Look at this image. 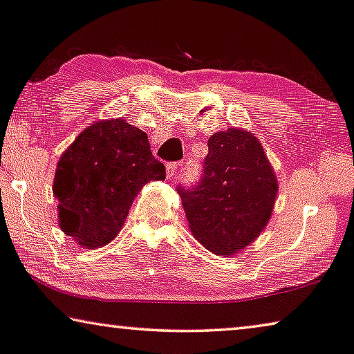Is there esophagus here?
<instances>
[{"label":"esophagus","mask_w":354,"mask_h":354,"mask_svg":"<svg viewBox=\"0 0 354 354\" xmlns=\"http://www.w3.org/2000/svg\"><path fill=\"white\" fill-rule=\"evenodd\" d=\"M167 178L168 179H171L173 176L176 175V170H178V163L176 162H170V163H167Z\"/></svg>","instance_id":"obj_1"}]
</instances>
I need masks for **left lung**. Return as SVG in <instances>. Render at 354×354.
Returning a JSON list of instances; mask_svg holds the SVG:
<instances>
[{
	"mask_svg": "<svg viewBox=\"0 0 354 354\" xmlns=\"http://www.w3.org/2000/svg\"><path fill=\"white\" fill-rule=\"evenodd\" d=\"M277 192L275 171L262 145L241 129L211 135L198 184L178 187L194 236L218 256H232L259 236Z\"/></svg>",
	"mask_w": 354,
	"mask_h": 354,
	"instance_id": "1",
	"label": "left lung"
}]
</instances>
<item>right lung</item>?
I'll list each match as a JSON object with an SVG mask.
<instances>
[{"instance_id": "1", "label": "right lung", "mask_w": 354, "mask_h": 354, "mask_svg": "<svg viewBox=\"0 0 354 354\" xmlns=\"http://www.w3.org/2000/svg\"><path fill=\"white\" fill-rule=\"evenodd\" d=\"M165 179L143 130L124 119L88 125L63 152L54 178L60 229L86 250L114 240L138 192Z\"/></svg>"}]
</instances>
